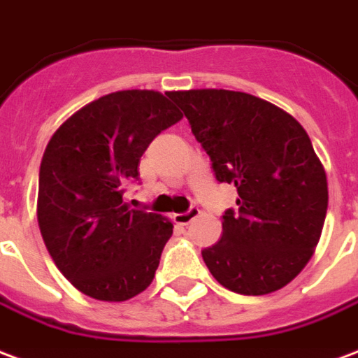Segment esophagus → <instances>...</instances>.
Listing matches in <instances>:
<instances>
[{"instance_id":"1","label":"esophagus","mask_w":358,"mask_h":358,"mask_svg":"<svg viewBox=\"0 0 358 358\" xmlns=\"http://www.w3.org/2000/svg\"><path fill=\"white\" fill-rule=\"evenodd\" d=\"M198 215H200V210L198 208H190L185 213H176V221L179 225H189L190 221H194Z\"/></svg>"}]
</instances>
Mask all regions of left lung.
I'll return each mask as SVG.
<instances>
[{"label":"left lung","instance_id":"obj_1","mask_svg":"<svg viewBox=\"0 0 358 358\" xmlns=\"http://www.w3.org/2000/svg\"><path fill=\"white\" fill-rule=\"evenodd\" d=\"M219 182L238 190L223 234L202 250L221 286L265 296L292 282L318 244L328 182L301 124L259 96L227 90L171 91Z\"/></svg>","mask_w":358,"mask_h":358}]
</instances>
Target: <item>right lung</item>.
Wrapping results in <instances>:
<instances>
[{
    "label": "right lung",
    "instance_id": "right-lung-1",
    "mask_svg": "<svg viewBox=\"0 0 358 358\" xmlns=\"http://www.w3.org/2000/svg\"><path fill=\"white\" fill-rule=\"evenodd\" d=\"M181 118L158 91H116L72 114L47 143L38 223L55 265L85 296L125 301L152 282L173 225L129 210L124 187L139 179L154 137Z\"/></svg>",
    "mask_w": 358,
    "mask_h": 358
}]
</instances>
